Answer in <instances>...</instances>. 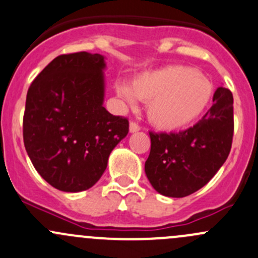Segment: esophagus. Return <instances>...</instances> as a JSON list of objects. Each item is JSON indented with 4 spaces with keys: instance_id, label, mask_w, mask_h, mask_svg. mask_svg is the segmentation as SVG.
<instances>
[{
    "instance_id": "obj_1",
    "label": "esophagus",
    "mask_w": 258,
    "mask_h": 258,
    "mask_svg": "<svg viewBox=\"0 0 258 258\" xmlns=\"http://www.w3.org/2000/svg\"><path fill=\"white\" fill-rule=\"evenodd\" d=\"M137 131H140L139 124L134 121L130 122V132H131V134H134V132H137Z\"/></svg>"
}]
</instances>
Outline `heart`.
Segmentation results:
<instances>
[{
	"label": "heart",
	"mask_w": 258,
	"mask_h": 258,
	"mask_svg": "<svg viewBox=\"0 0 258 258\" xmlns=\"http://www.w3.org/2000/svg\"><path fill=\"white\" fill-rule=\"evenodd\" d=\"M117 95L128 105L148 102V119L165 131H178L196 122L209 107L213 86L205 75L187 66H167L140 75L132 86L118 81Z\"/></svg>",
	"instance_id": "obj_1"
}]
</instances>
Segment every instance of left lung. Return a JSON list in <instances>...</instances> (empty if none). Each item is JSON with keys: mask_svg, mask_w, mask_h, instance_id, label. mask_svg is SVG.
I'll list each match as a JSON object with an SVG mask.
<instances>
[{"mask_svg": "<svg viewBox=\"0 0 258 258\" xmlns=\"http://www.w3.org/2000/svg\"><path fill=\"white\" fill-rule=\"evenodd\" d=\"M145 163L148 181L158 194L186 197L199 191L227 160L233 137V96L218 87L213 105L194 127L171 134L150 132Z\"/></svg>", "mask_w": 258, "mask_h": 258, "instance_id": "left-lung-1", "label": "left lung"}]
</instances>
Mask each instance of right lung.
<instances>
[{
	"label": "right lung",
	"mask_w": 258,
	"mask_h": 258,
	"mask_svg": "<svg viewBox=\"0 0 258 258\" xmlns=\"http://www.w3.org/2000/svg\"><path fill=\"white\" fill-rule=\"evenodd\" d=\"M105 57L76 52L51 61L28 88L23 142L31 162L59 191L92 187L128 134V119L103 107Z\"/></svg>",
	"instance_id": "1"
}]
</instances>
